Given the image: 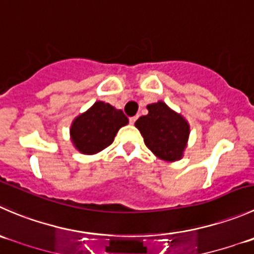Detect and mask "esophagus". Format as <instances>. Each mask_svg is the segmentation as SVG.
Listing matches in <instances>:
<instances>
[{
    "label": "esophagus",
    "mask_w": 254,
    "mask_h": 254,
    "mask_svg": "<svg viewBox=\"0 0 254 254\" xmlns=\"http://www.w3.org/2000/svg\"><path fill=\"white\" fill-rule=\"evenodd\" d=\"M136 119H137V117H131V118H129V122H130V124H131V125H134V124H135V122H136Z\"/></svg>",
    "instance_id": "34e87169"
}]
</instances>
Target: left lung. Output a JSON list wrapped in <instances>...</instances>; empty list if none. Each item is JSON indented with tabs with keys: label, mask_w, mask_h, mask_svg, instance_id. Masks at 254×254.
Returning a JSON list of instances; mask_svg holds the SVG:
<instances>
[{
	"label": "left lung",
	"mask_w": 254,
	"mask_h": 254,
	"mask_svg": "<svg viewBox=\"0 0 254 254\" xmlns=\"http://www.w3.org/2000/svg\"><path fill=\"white\" fill-rule=\"evenodd\" d=\"M146 108L149 114L140 117L135 123L144 137L145 145L164 161L180 160L190 135L187 120L161 100Z\"/></svg>",
	"instance_id": "8db88e82"
}]
</instances>
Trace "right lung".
Here are the masks:
<instances>
[{"label": "right lung", "instance_id": "add662e5", "mask_svg": "<svg viewBox=\"0 0 254 254\" xmlns=\"http://www.w3.org/2000/svg\"><path fill=\"white\" fill-rule=\"evenodd\" d=\"M129 123L122 110L109 103L95 102L92 108L75 118L70 127L73 145L82 154L93 155L109 146L122 127Z\"/></svg>", "mask_w": 254, "mask_h": 254}]
</instances>
